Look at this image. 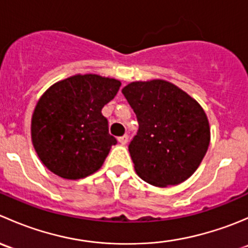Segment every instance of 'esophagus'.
<instances>
[{
  "instance_id": "1",
  "label": "esophagus",
  "mask_w": 248,
  "mask_h": 248,
  "mask_svg": "<svg viewBox=\"0 0 248 248\" xmlns=\"http://www.w3.org/2000/svg\"><path fill=\"white\" fill-rule=\"evenodd\" d=\"M127 141H128V136H127V134H124V136L122 137H119V142L121 145H126Z\"/></svg>"
}]
</instances>
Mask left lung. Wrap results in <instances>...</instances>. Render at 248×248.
<instances>
[{"mask_svg":"<svg viewBox=\"0 0 248 248\" xmlns=\"http://www.w3.org/2000/svg\"><path fill=\"white\" fill-rule=\"evenodd\" d=\"M122 93L139 124L128 145L137 174L158 187L188 179L210 144L209 121L202 107L164 80L131 82Z\"/></svg>","mask_w":248,"mask_h":248,"instance_id":"left-lung-1","label":"left lung"}]
</instances>
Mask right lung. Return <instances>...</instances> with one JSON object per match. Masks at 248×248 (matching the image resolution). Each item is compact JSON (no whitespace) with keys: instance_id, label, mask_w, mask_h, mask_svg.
Segmentation results:
<instances>
[{"instance_id":"add662e5","label":"right lung","mask_w":248,"mask_h":248,"mask_svg":"<svg viewBox=\"0 0 248 248\" xmlns=\"http://www.w3.org/2000/svg\"><path fill=\"white\" fill-rule=\"evenodd\" d=\"M120 86L116 79L85 74L46 90L34 109L31 133L34 150L50 171L77 180L101 168L117 142L102 109Z\"/></svg>"}]
</instances>
